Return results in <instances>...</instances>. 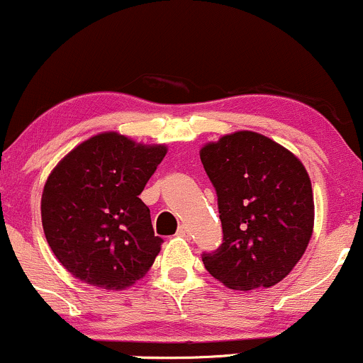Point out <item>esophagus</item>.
Wrapping results in <instances>:
<instances>
[{
	"instance_id": "esophagus-1",
	"label": "esophagus",
	"mask_w": 363,
	"mask_h": 363,
	"mask_svg": "<svg viewBox=\"0 0 363 363\" xmlns=\"http://www.w3.org/2000/svg\"><path fill=\"white\" fill-rule=\"evenodd\" d=\"M177 235H178V237H185V239H189V237H190V230H189V227H186V225H180V227H178V230H177Z\"/></svg>"
}]
</instances>
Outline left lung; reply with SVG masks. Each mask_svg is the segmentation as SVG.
I'll return each mask as SVG.
<instances>
[{
	"label": "left lung",
	"mask_w": 363,
	"mask_h": 363,
	"mask_svg": "<svg viewBox=\"0 0 363 363\" xmlns=\"http://www.w3.org/2000/svg\"><path fill=\"white\" fill-rule=\"evenodd\" d=\"M218 196L223 242L202 255L230 289L279 284L305 255L313 232V194L305 166L274 140L237 131L201 150Z\"/></svg>",
	"instance_id": "1"
}]
</instances>
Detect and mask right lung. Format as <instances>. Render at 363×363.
<instances>
[{"label": "right lung", "mask_w": 363, "mask_h": 363, "mask_svg": "<svg viewBox=\"0 0 363 363\" xmlns=\"http://www.w3.org/2000/svg\"><path fill=\"white\" fill-rule=\"evenodd\" d=\"M166 155L102 133L69 152L46 180L41 220L53 255L76 279L124 289L142 279L161 251L150 209L138 196Z\"/></svg>", "instance_id": "add662e5"}]
</instances>
